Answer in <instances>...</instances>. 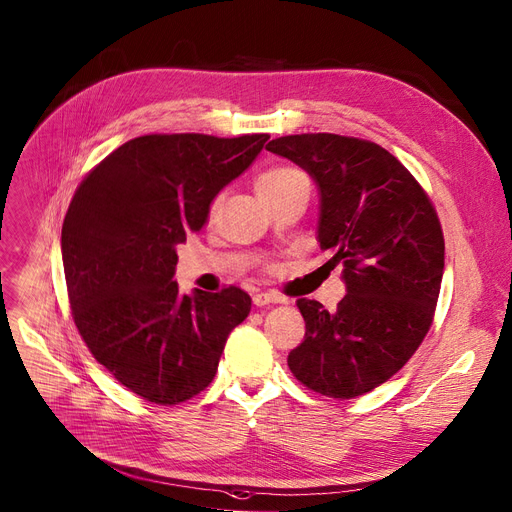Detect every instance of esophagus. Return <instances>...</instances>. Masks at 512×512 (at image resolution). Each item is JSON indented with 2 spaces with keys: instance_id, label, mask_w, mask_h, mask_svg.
Returning a JSON list of instances; mask_svg holds the SVG:
<instances>
[{
  "instance_id": "34e87169",
  "label": "esophagus",
  "mask_w": 512,
  "mask_h": 512,
  "mask_svg": "<svg viewBox=\"0 0 512 512\" xmlns=\"http://www.w3.org/2000/svg\"><path fill=\"white\" fill-rule=\"evenodd\" d=\"M256 306H268V304H287V299L279 295L277 291H260L254 295Z\"/></svg>"
}]
</instances>
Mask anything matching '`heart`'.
Returning <instances> with one entry per match:
<instances>
[{"label": "heart", "instance_id": "obj_1", "mask_svg": "<svg viewBox=\"0 0 512 512\" xmlns=\"http://www.w3.org/2000/svg\"><path fill=\"white\" fill-rule=\"evenodd\" d=\"M306 175L295 169V167H287V165H279V167H270L266 171H262L256 179V194L260 200H268V198H275L283 192H287L289 188H293L295 184L304 182ZM219 202L221 200H215L213 206H210V210L219 208Z\"/></svg>", "mask_w": 512, "mask_h": 512}]
</instances>
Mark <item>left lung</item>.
I'll list each match as a JSON object with an SVG mask.
<instances>
[{"instance_id":"obj_1","label":"left lung","mask_w":512,"mask_h":512,"mask_svg":"<svg viewBox=\"0 0 512 512\" xmlns=\"http://www.w3.org/2000/svg\"><path fill=\"white\" fill-rule=\"evenodd\" d=\"M266 150L310 173L316 239L341 264L335 312L297 299L306 337L287 364L314 393L353 399L397 374L424 341L436 310L444 237L413 175L382 146L337 134H297Z\"/></svg>"}]
</instances>
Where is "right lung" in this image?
I'll return each instance as SVG.
<instances>
[{
    "instance_id": "add662e5",
    "label": "right lung",
    "mask_w": 512,
    "mask_h": 512,
    "mask_svg": "<svg viewBox=\"0 0 512 512\" xmlns=\"http://www.w3.org/2000/svg\"><path fill=\"white\" fill-rule=\"evenodd\" d=\"M268 134H150L103 159L76 190L62 227L72 316L97 362L157 405L192 399L215 378L246 291L182 293L177 244L260 155Z\"/></svg>"
}]
</instances>
